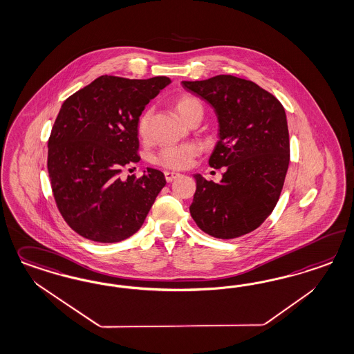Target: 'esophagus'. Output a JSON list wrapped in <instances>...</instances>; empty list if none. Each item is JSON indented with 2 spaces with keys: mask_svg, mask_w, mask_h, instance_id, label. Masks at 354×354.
Returning a JSON list of instances; mask_svg holds the SVG:
<instances>
[{
  "mask_svg": "<svg viewBox=\"0 0 354 354\" xmlns=\"http://www.w3.org/2000/svg\"><path fill=\"white\" fill-rule=\"evenodd\" d=\"M164 176H165V180L167 183H171L174 178H177L180 176V173H174V171H164Z\"/></svg>",
  "mask_w": 354,
  "mask_h": 354,
  "instance_id": "obj_1",
  "label": "esophagus"
}]
</instances>
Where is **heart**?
<instances>
[{
    "instance_id": "heart-1",
    "label": "heart",
    "mask_w": 354,
    "mask_h": 354,
    "mask_svg": "<svg viewBox=\"0 0 354 354\" xmlns=\"http://www.w3.org/2000/svg\"><path fill=\"white\" fill-rule=\"evenodd\" d=\"M173 106L186 124H189L192 120H194L196 117L202 118L203 113H205L203 103L196 96L190 95V93L178 95L173 100ZM151 117H152V109L149 108V109L143 111L138 118V136H139V138L145 139V140L149 138ZM199 152H201L199 146L194 145V143L178 145V146H167V147H162L160 149L159 152L155 155V159L153 160L158 165H161L167 169L178 171V169L187 168L190 165L192 160L199 155Z\"/></svg>"
}]
</instances>
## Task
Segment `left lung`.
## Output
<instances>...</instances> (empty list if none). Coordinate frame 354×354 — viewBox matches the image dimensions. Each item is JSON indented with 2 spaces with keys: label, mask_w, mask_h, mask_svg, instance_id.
<instances>
[{
  "label": "left lung",
  "mask_w": 354,
  "mask_h": 354,
  "mask_svg": "<svg viewBox=\"0 0 354 354\" xmlns=\"http://www.w3.org/2000/svg\"><path fill=\"white\" fill-rule=\"evenodd\" d=\"M216 111L218 137L209 167H227L220 183L195 174L190 214L205 233L221 240L261 227L277 203L290 160L286 111L254 82L233 75L183 82Z\"/></svg>",
  "instance_id": "8db88e82"
}]
</instances>
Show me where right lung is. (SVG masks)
<instances>
[{"instance_id":"right-lung-1","label":"right lung","mask_w":354,"mask_h":354,"mask_svg":"<svg viewBox=\"0 0 354 354\" xmlns=\"http://www.w3.org/2000/svg\"><path fill=\"white\" fill-rule=\"evenodd\" d=\"M171 82L102 75L62 104L48 139V174L58 211L70 228L95 242L133 236L165 186L162 171L122 178L140 160L137 122Z\"/></svg>"}]
</instances>
